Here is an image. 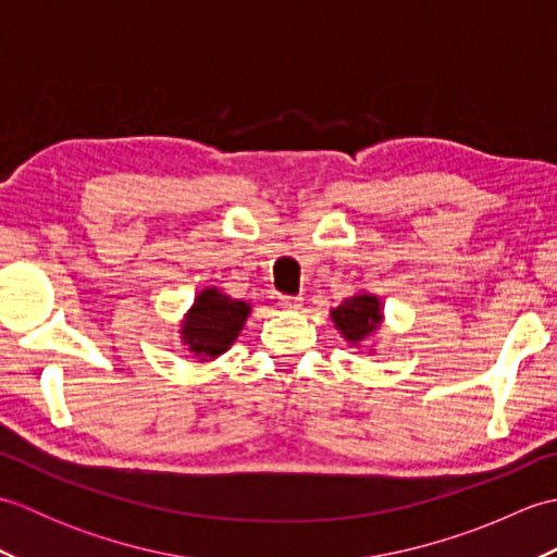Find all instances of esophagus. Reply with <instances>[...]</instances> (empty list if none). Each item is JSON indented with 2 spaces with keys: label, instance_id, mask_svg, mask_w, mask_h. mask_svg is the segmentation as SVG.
Instances as JSON below:
<instances>
[{
  "label": "esophagus",
  "instance_id": "esophagus-1",
  "mask_svg": "<svg viewBox=\"0 0 557 557\" xmlns=\"http://www.w3.org/2000/svg\"><path fill=\"white\" fill-rule=\"evenodd\" d=\"M280 306L282 309H289V311H299L304 306L301 297H280Z\"/></svg>",
  "mask_w": 557,
  "mask_h": 557
}]
</instances>
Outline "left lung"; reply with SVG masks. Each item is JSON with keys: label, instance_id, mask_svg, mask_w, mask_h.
<instances>
[{"label": "left lung", "instance_id": "8db88e82", "mask_svg": "<svg viewBox=\"0 0 557 557\" xmlns=\"http://www.w3.org/2000/svg\"><path fill=\"white\" fill-rule=\"evenodd\" d=\"M330 315H333L335 327L349 345H361L383 323L381 299L373 297V294H354V297L342 301L337 309L330 311Z\"/></svg>", "mask_w": 557, "mask_h": 557}]
</instances>
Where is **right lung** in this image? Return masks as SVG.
Here are the masks:
<instances>
[{"instance_id":"1","label":"right lung","mask_w":557,"mask_h":557,"mask_svg":"<svg viewBox=\"0 0 557 557\" xmlns=\"http://www.w3.org/2000/svg\"><path fill=\"white\" fill-rule=\"evenodd\" d=\"M248 313H251V304L208 287L198 294L184 315L182 342L200 361L218 359L239 337Z\"/></svg>"}]
</instances>
